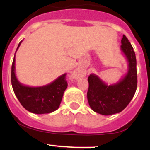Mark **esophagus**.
<instances>
[{"instance_id":"34e87169","label":"esophagus","mask_w":150,"mask_h":150,"mask_svg":"<svg viewBox=\"0 0 150 150\" xmlns=\"http://www.w3.org/2000/svg\"><path fill=\"white\" fill-rule=\"evenodd\" d=\"M72 76H73V78H77L78 77V76H77V74H74L72 75Z\"/></svg>"}]
</instances>
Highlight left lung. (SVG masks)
<instances>
[{"label": "left lung", "instance_id": "1", "mask_svg": "<svg viewBox=\"0 0 150 150\" xmlns=\"http://www.w3.org/2000/svg\"><path fill=\"white\" fill-rule=\"evenodd\" d=\"M121 50L128 62V71L123 79L114 85L105 84L98 76L88 77L87 98L92 110L104 116L122 111L133 98L137 86V61L134 49L128 38L123 35Z\"/></svg>", "mask_w": 150, "mask_h": 150}]
</instances>
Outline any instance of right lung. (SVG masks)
I'll return each instance as SVG.
<instances>
[{
    "label": "right lung",
    "instance_id": "1",
    "mask_svg": "<svg viewBox=\"0 0 150 150\" xmlns=\"http://www.w3.org/2000/svg\"><path fill=\"white\" fill-rule=\"evenodd\" d=\"M22 41L18 44L17 50ZM11 83L16 96L28 111L36 114L50 113L60 106L63 94L67 87L66 74L49 85L41 87L23 86L18 81L15 74V56L12 64Z\"/></svg>",
    "mask_w": 150,
    "mask_h": 150
}]
</instances>
